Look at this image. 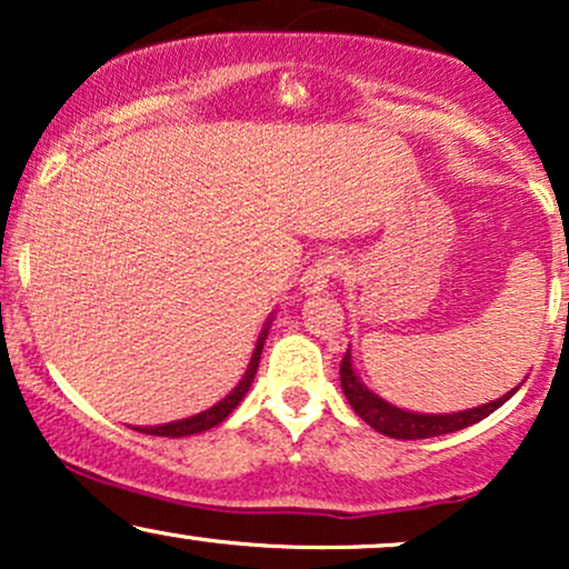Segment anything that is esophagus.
I'll return each mask as SVG.
<instances>
[{"mask_svg":"<svg viewBox=\"0 0 569 569\" xmlns=\"http://www.w3.org/2000/svg\"><path fill=\"white\" fill-rule=\"evenodd\" d=\"M342 270H345V262L337 257V253H326V257H318L316 262L307 267L305 276L299 278V293H305V297H316V293H323L326 286H329V280L337 278Z\"/></svg>","mask_w":569,"mask_h":569,"instance_id":"obj_1","label":"esophagus"}]
</instances>
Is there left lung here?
<instances>
[{"label": "left lung", "mask_w": 569, "mask_h": 569, "mask_svg": "<svg viewBox=\"0 0 569 569\" xmlns=\"http://www.w3.org/2000/svg\"><path fill=\"white\" fill-rule=\"evenodd\" d=\"M339 382H342V393L350 401V407L356 409V415L361 417L367 426H371L377 433L390 436V439H433V436L455 433V430H462L473 422L485 420V417L492 415L495 409H500L502 403L511 398L516 390H508L506 396L495 398V401L481 403V407L466 409V411H452V415H420V411H409L396 407V403L385 401L382 396H377L375 390H369L367 385L361 382V377L356 375V367H352L350 350L345 352L342 363H339Z\"/></svg>", "instance_id": "1"}]
</instances>
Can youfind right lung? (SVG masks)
<instances>
[{
  "instance_id": "obj_1",
  "label": "right lung",
  "mask_w": 569,
  "mask_h": 569,
  "mask_svg": "<svg viewBox=\"0 0 569 569\" xmlns=\"http://www.w3.org/2000/svg\"><path fill=\"white\" fill-rule=\"evenodd\" d=\"M270 326H272V316L267 318L262 335H259V339H257V348H253V352H251V361H248L243 380L234 385L230 393L221 398L219 403H213L211 409L200 411V415L184 417V420L166 422V426H136L133 430H139V433H149V436H168V439H181V436L202 433V430H211L213 426H219V422H224L227 417L232 415V409L238 407L240 401H243L246 393H248V388H251L253 377H257L259 358H262V348H264V339H267V331H270Z\"/></svg>"
}]
</instances>
